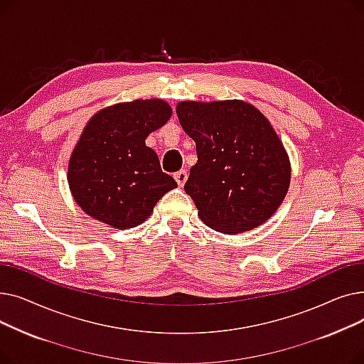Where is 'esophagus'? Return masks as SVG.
<instances>
[{
	"label": "esophagus",
	"instance_id": "34e87169",
	"mask_svg": "<svg viewBox=\"0 0 364 364\" xmlns=\"http://www.w3.org/2000/svg\"><path fill=\"white\" fill-rule=\"evenodd\" d=\"M174 178H176V181L178 183V186H180V187H183V186L186 184V181H187V172H186L184 169H181V171L176 172V174H174Z\"/></svg>",
	"mask_w": 364,
	"mask_h": 364
}]
</instances>
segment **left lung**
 <instances>
[{"label": "left lung", "instance_id": "1", "mask_svg": "<svg viewBox=\"0 0 364 364\" xmlns=\"http://www.w3.org/2000/svg\"><path fill=\"white\" fill-rule=\"evenodd\" d=\"M177 117L196 143L184 190L199 218L227 235L264 224L291 184V161L270 121L243 100H186Z\"/></svg>", "mask_w": 364, "mask_h": 364}]
</instances>
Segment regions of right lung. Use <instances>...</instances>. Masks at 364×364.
Wrapping results in <instances>:
<instances>
[{"label": "right lung", "mask_w": 364, "mask_h": 364, "mask_svg": "<svg viewBox=\"0 0 364 364\" xmlns=\"http://www.w3.org/2000/svg\"><path fill=\"white\" fill-rule=\"evenodd\" d=\"M172 114L162 99L107 106L87 122L68 165V183L82 211L113 228L137 227L177 183L146 146Z\"/></svg>", "instance_id": "1"}]
</instances>
